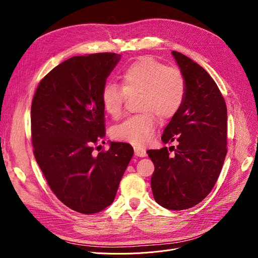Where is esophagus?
<instances>
[{
  "label": "esophagus",
  "instance_id": "esophagus-1",
  "mask_svg": "<svg viewBox=\"0 0 258 258\" xmlns=\"http://www.w3.org/2000/svg\"><path fill=\"white\" fill-rule=\"evenodd\" d=\"M134 151H135V155H136L137 157H145L146 156V151L142 147L135 146Z\"/></svg>",
  "mask_w": 258,
  "mask_h": 258
}]
</instances>
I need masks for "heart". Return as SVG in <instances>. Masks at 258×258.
<instances>
[{
	"instance_id": "b5f03b06",
	"label": "heart",
	"mask_w": 258,
	"mask_h": 258,
	"mask_svg": "<svg viewBox=\"0 0 258 258\" xmlns=\"http://www.w3.org/2000/svg\"><path fill=\"white\" fill-rule=\"evenodd\" d=\"M122 88L106 83L101 93L103 110L112 118L123 112L127 96L140 94L139 114L126 118L112 128L113 138L134 144L151 140L158 125L155 113L167 120L179 113L184 104L187 83L177 67H167L153 57H141L130 64L121 75Z\"/></svg>"
}]
</instances>
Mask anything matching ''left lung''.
Wrapping results in <instances>:
<instances>
[{"label":"left lung","instance_id":"left-lung-1","mask_svg":"<svg viewBox=\"0 0 258 258\" xmlns=\"http://www.w3.org/2000/svg\"><path fill=\"white\" fill-rule=\"evenodd\" d=\"M184 73L187 91L183 106L165 127L162 141H178L147 151L155 165L152 190L156 202L169 210L191 208L204 200L218 181L227 154V107L220 89L205 69L172 51Z\"/></svg>","mask_w":258,"mask_h":258}]
</instances>
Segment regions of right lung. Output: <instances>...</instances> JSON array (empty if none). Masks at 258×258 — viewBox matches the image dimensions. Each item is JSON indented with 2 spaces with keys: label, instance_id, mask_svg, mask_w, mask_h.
I'll list each match as a JSON object with an SVG mask.
<instances>
[{
  "label": "right lung",
  "instance_id": "obj_1",
  "mask_svg": "<svg viewBox=\"0 0 258 258\" xmlns=\"http://www.w3.org/2000/svg\"><path fill=\"white\" fill-rule=\"evenodd\" d=\"M119 60L116 53L71 57L40 80L33 96L35 160L53 194L79 213H97L112 204L134 155L124 142L93 154L105 135L102 89Z\"/></svg>",
  "mask_w": 258,
  "mask_h": 258
}]
</instances>
